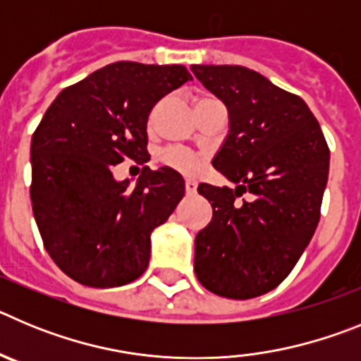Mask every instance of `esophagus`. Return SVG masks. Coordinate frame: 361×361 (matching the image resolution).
Masks as SVG:
<instances>
[{"label": "esophagus", "mask_w": 361, "mask_h": 361, "mask_svg": "<svg viewBox=\"0 0 361 361\" xmlns=\"http://www.w3.org/2000/svg\"><path fill=\"white\" fill-rule=\"evenodd\" d=\"M184 188H186L188 195H193L197 191V183L193 178H186V183H184Z\"/></svg>", "instance_id": "obj_1"}]
</instances>
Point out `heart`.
Returning <instances> with one entry per match:
<instances>
[{
    "instance_id": "b5f03b06",
    "label": "heart",
    "mask_w": 361,
    "mask_h": 361,
    "mask_svg": "<svg viewBox=\"0 0 361 361\" xmlns=\"http://www.w3.org/2000/svg\"><path fill=\"white\" fill-rule=\"evenodd\" d=\"M212 97H199L195 101V104L204 103V101H209ZM162 162L166 166H170L173 170L180 171V173H197L202 166V157L199 153L191 152V149H183V148H171L168 152H164L162 155Z\"/></svg>"
}]
</instances>
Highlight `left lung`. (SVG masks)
Segmentation results:
<instances>
[{
  "label": "left lung",
  "mask_w": 361,
  "mask_h": 361,
  "mask_svg": "<svg viewBox=\"0 0 361 361\" xmlns=\"http://www.w3.org/2000/svg\"><path fill=\"white\" fill-rule=\"evenodd\" d=\"M191 72L228 106L229 133L213 166L237 184L197 188L213 216L197 233L193 269L215 295L255 298L286 280L314 235L329 146L307 104L255 70L193 65Z\"/></svg>",
  "instance_id": "1"
}]
</instances>
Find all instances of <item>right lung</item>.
Returning <instances> with one entry per match:
<instances>
[{
	"label": "right lung",
	"mask_w": 361,
	"mask_h": 361,
	"mask_svg": "<svg viewBox=\"0 0 361 361\" xmlns=\"http://www.w3.org/2000/svg\"><path fill=\"white\" fill-rule=\"evenodd\" d=\"M183 65L119 61L66 86L32 135V212L56 266L88 288H117L142 275L149 237L184 197L171 168L152 171L148 116L190 81ZM124 158L143 164L135 187L113 178Z\"/></svg>",
	"instance_id": "1"
}]
</instances>
